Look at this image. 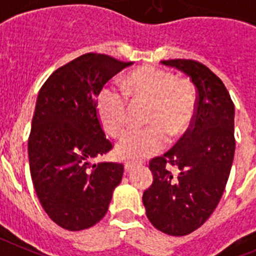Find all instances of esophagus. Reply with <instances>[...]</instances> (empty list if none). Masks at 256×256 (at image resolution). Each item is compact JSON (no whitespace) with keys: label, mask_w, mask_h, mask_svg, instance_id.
Here are the masks:
<instances>
[{"label":"esophagus","mask_w":256,"mask_h":256,"mask_svg":"<svg viewBox=\"0 0 256 256\" xmlns=\"http://www.w3.org/2000/svg\"><path fill=\"white\" fill-rule=\"evenodd\" d=\"M138 165H139L138 162H130V161H128V162H125V170H126V171H131V170H132V168H135V166H138Z\"/></svg>","instance_id":"1"}]
</instances>
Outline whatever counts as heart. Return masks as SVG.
Instances as JSON below:
<instances>
[{
    "label": "heart",
    "instance_id": "1",
    "mask_svg": "<svg viewBox=\"0 0 256 256\" xmlns=\"http://www.w3.org/2000/svg\"><path fill=\"white\" fill-rule=\"evenodd\" d=\"M122 92L103 88L96 98L98 118L113 138H121L128 128V104L146 106V128L128 136L116 148L122 160H143L160 152L168 143L188 132L196 116V91L192 82L168 70L144 66L122 81ZM129 103L128 104L127 102Z\"/></svg>",
    "mask_w": 256,
    "mask_h": 256
}]
</instances>
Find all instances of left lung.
<instances>
[{"mask_svg":"<svg viewBox=\"0 0 256 256\" xmlns=\"http://www.w3.org/2000/svg\"><path fill=\"white\" fill-rule=\"evenodd\" d=\"M186 73L197 88L193 124L168 152L150 160L153 183L143 193L146 218L171 236L192 233L223 196L234 156V104L222 80L190 59L162 60ZM176 166L174 176L167 165Z\"/></svg>","mask_w":256,"mask_h":256,"instance_id":"left-lung-1","label":"left lung"}]
</instances>
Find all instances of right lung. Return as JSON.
Here are the masks:
<instances>
[{
	"instance_id": "right-lung-1",
	"label": "right lung",
	"mask_w": 256,
	"mask_h": 256,
	"mask_svg": "<svg viewBox=\"0 0 256 256\" xmlns=\"http://www.w3.org/2000/svg\"><path fill=\"white\" fill-rule=\"evenodd\" d=\"M131 64L88 52L58 68L40 90L28 139L30 176L46 214L64 230L100 222L121 183L122 164H91L113 148L95 103L106 82Z\"/></svg>"
}]
</instances>
